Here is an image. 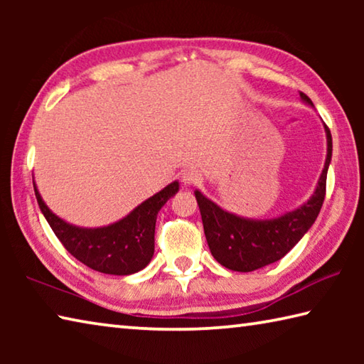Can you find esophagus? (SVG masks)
Here are the masks:
<instances>
[{
  "label": "esophagus",
  "mask_w": 364,
  "mask_h": 364,
  "mask_svg": "<svg viewBox=\"0 0 364 364\" xmlns=\"http://www.w3.org/2000/svg\"><path fill=\"white\" fill-rule=\"evenodd\" d=\"M200 181V175L197 173L196 170H186L184 173L181 175V183L184 186H194Z\"/></svg>",
  "instance_id": "34e87169"
}]
</instances>
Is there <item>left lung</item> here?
I'll list each match as a JSON object with an SVG mask.
<instances>
[{
  "label": "left lung",
  "mask_w": 364,
  "mask_h": 364,
  "mask_svg": "<svg viewBox=\"0 0 364 364\" xmlns=\"http://www.w3.org/2000/svg\"><path fill=\"white\" fill-rule=\"evenodd\" d=\"M300 97L313 107V102L306 95L300 93ZM324 132L328 139V154L315 193L305 204L291 212L267 220L245 218L221 208L200 191H194L207 244L220 264L228 269L249 273L281 260L305 236L315 223L326 196V178L332 157V136L326 125Z\"/></svg>",
  "instance_id": "1"
}]
</instances>
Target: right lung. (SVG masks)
<instances>
[{
  "instance_id": "1",
  "label": "right lung",
  "mask_w": 364,
  "mask_h": 364,
  "mask_svg": "<svg viewBox=\"0 0 364 364\" xmlns=\"http://www.w3.org/2000/svg\"><path fill=\"white\" fill-rule=\"evenodd\" d=\"M33 188L41 213L67 252L100 273L127 276L138 273L152 260L157 213L165 202L178 193L180 183H170L133 208L127 217L101 228H82L67 223L45 204L35 183Z\"/></svg>"
}]
</instances>
